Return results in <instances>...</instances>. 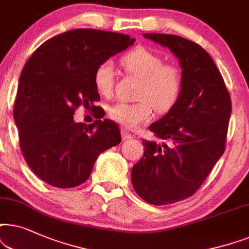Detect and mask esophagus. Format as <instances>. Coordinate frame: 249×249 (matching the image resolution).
<instances>
[{"label":"esophagus","mask_w":249,"mask_h":249,"mask_svg":"<svg viewBox=\"0 0 249 249\" xmlns=\"http://www.w3.org/2000/svg\"><path fill=\"white\" fill-rule=\"evenodd\" d=\"M122 139L123 140H128V139H133V135H132L130 132L125 131V130H122Z\"/></svg>","instance_id":"esophagus-1"}]
</instances>
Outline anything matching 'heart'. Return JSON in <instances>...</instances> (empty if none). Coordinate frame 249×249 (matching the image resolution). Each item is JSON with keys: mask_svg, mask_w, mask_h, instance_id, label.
<instances>
[{"mask_svg": "<svg viewBox=\"0 0 249 249\" xmlns=\"http://www.w3.org/2000/svg\"><path fill=\"white\" fill-rule=\"evenodd\" d=\"M163 58L151 50L138 46L125 53L121 65L128 74L141 78L137 102H116L108 109L116 123L127 128H137L150 122L154 108L166 112L177 104L182 92L183 77L174 64H165ZM95 90L102 97H110L114 91L115 71L110 61H105L95 69Z\"/></svg>", "mask_w": 249, "mask_h": 249, "instance_id": "obj_1", "label": "heart"}]
</instances>
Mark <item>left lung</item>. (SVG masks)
<instances>
[{
    "label": "left lung",
    "mask_w": 249,
    "mask_h": 249,
    "mask_svg": "<svg viewBox=\"0 0 249 249\" xmlns=\"http://www.w3.org/2000/svg\"><path fill=\"white\" fill-rule=\"evenodd\" d=\"M178 59L183 86L163 118L149 126L165 142L142 140L144 154L132 168V184L142 199L167 205L191 197L223 155L231 99L211 55L181 36L143 34Z\"/></svg>",
    "instance_id": "left-lung-1"
}]
</instances>
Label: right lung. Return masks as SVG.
<instances>
[{
    "instance_id": "obj_1",
    "label": "right lung",
    "mask_w": 249,
    "mask_h": 249,
    "mask_svg": "<svg viewBox=\"0 0 249 249\" xmlns=\"http://www.w3.org/2000/svg\"><path fill=\"white\" fill-rule=\"evenodd\" d=\"M135 42L128 35L81 28L48 39L26 62L13 117L31 170L52 187L72 188L90 177L98 156L122 141L117 124L74 122L81 106L93 109L100 95L95 69Z\"/></svg>"
}]
</instances>
